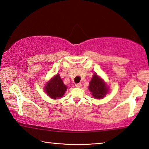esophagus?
<instances>
[{
	"label": "esophagus",
	"mask_w": 149,
	"mask_h": 149,
	"mask_svg": "<svg viewBox=\"0 0 149 149\" xmlns=\"http://www.w3.org/2000/svg\"><path fill=\"white\" fill-rule=\"evenodd\" d=\"M75 87H81V83H78L75 84Z\"/></svg>",
	"instance_id": "obj_1"
}]
</instances>
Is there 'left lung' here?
<instances>
[{
	"instance_id": "8db88e82",
	"label": "left lung",
	"mask_w": 149,
	"mask_h": 149,
	"mask_svg": "<svg viewBox=\"0 0 149 149\" xmlns=\"http://www.w3.org/2000/svg\"><path fill=\"white\" fill-rule=\"evenodd\" d=\"M88 88L95 99L103 98L108 90L104 82L97 74L93 75Z\"/></svg>"
}]
</instances>
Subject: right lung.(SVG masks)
Returning <instances> with one entry per match:
<instances>
[{
    "label": "right lung",
    "instance_id": "1",
    "mask_svg": "<svg viewBox=\"0 0 149 149\" xmlns=\"http://www.w3.org/2000/svg\"><path fill=\"white\" fill-rule=\"evenodd\" d=\"M67 87L63 84L62 79L58 74L54 76L45 87L46 93L54 100L62 97Z\"/></svg>",
    "mask_w": 149,
    "mask_h": 149
}]
</instances>
